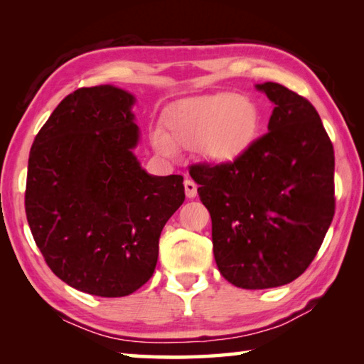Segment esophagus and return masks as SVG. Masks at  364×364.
I'll return each instance as SVG.
<instances>
[{"mask_svg":"<svg viewBox=\"0 0 364 364\" xmlns=\"http://www.w3.org/2000/svg\"><path fill=\"white\" fill-rule=\"evenodd\" d=\"M184 193H186L189 199H194V197L197 196V184L194 181L186 180L184 181Z\"/></svg>","mask_w":364,"mask_h":364,"instance_id":"esophagus-1","label":"esophagus"}]
</instances>
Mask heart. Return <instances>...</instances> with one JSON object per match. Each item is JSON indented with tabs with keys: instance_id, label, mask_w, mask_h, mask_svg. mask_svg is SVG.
I'll list each match as a JSON object with an SVG mask.
<instances>
[{
	"instance_id": "b5f03b06",
	"label": "heart",
	"mask_w": 364,
	"mask_h": 364,
	"mask_svg": "<svg viewBox=\"0 0 364 364\" xmlns=\"http://www.w3.org/2000/svg\"><path fill=\"white\" fill-rule=\"evenodd\" d=\"M167 134L152 133V146L162 156L175 147L197 149L213 164H231L250 149L260 130V112L254 101L231 91L189 97L165 114Z\"/></svg>"
}]
</instances>
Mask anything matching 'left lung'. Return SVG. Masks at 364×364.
<instances>
[{
    "instance_id": "left-lung-1",
    "label": "left lung",
    "mask_w": 364,
    "mask_h": 364,
    "mask_svg": "<svg viewBox=\"0 0 364 364\" xmlns=\"http://www.w3.org/2000/svg\"><path fill=\"white\" fill-rule=\"evenodd\" d=\"M274 104L268 133L242 157L189 175L212 217L220 273L242 289L297 279L334 217V147L310 101L279 83L255 85Z\"/></svg>"
}]
</instances>
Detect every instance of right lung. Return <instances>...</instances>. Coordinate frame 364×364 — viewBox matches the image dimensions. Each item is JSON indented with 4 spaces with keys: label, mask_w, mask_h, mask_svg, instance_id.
<instances>
[{
    "label": "right lung",
    "mask_w": 364,
    "mask_h": 364,
    "mask_svg": "<svg viewBox=\"0 0 364 364\" xmlns=\"http://www.w3.org/2000/svg\"><path fill=\"white\" fill-rule=\"evenodd\" d=\"M134 96L112 85L60 101L30 149L26 213L48 267L97 297H125L156 269L159 237L184 202L183 176H154L133 154Z\"/></svg>",
    "instance_id": "right-lung-1"
}]
</instances>
